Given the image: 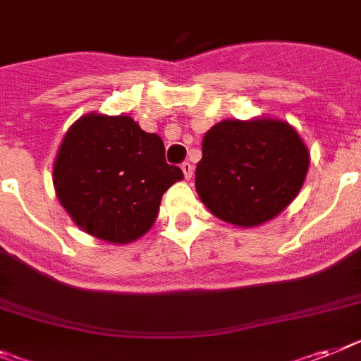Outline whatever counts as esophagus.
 <instances>
[{
    "label": "esophagus",
    "mask_w": 361,
    "mask_h": 361,
    "mask_svg": "<svg viewBox=\"0 0 361 361\" xmlns=\"http://www.w3.org/2000/svg\"><path fill=\"white\" fill-rule=\"evenodd\" d=\"M181 171H183L185 180H190V178H192V172H195V166L190 165L189 161H185V163H181Z\"/></svg>",
    "instance_id": "1"
}]
</instances>
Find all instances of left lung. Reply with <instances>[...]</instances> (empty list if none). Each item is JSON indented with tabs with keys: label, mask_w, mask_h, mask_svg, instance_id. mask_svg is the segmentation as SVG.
I'll list each match as a JSON object with an SVG mask.
<instances>
[{
	"label": "left lung",
	"mask_w": 361,
	"mask_h": 361,
	"mask_svg": "<svg viewBox=\"0 0 361 361\" xmlns=\"http://www.w3.org/2000/svg\"><path fill=\"white\" fill-rule=\"evenodd\" d=\"M308 165L307 145L288 123L227 119L205 134L196 192L224 222L255 227L292 204Z\"/></svg>",
	"instance_id": "obj_1"
}]
</instances>
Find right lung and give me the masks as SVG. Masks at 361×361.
I'll use <instances>...</instances> for the list:
<instances>
[{
	"label": "right lung",
	"instance_id": "add662e5",
	"mask_svg": "<svg viewBox=\"0 0 361 361\" xmlns=\"http://www.w3.org/2000/svg\"><path fill=\"white\" fill-rule=\"evenodd\" d=\"M183 180L165 161V145L128 115L87 114L66 132L53 183L73 222L114 244L137 240L154 226L161 196Z\"/></svg>",
	"mask_w": 361,
	"mask_h": 361
}]
</instances>
